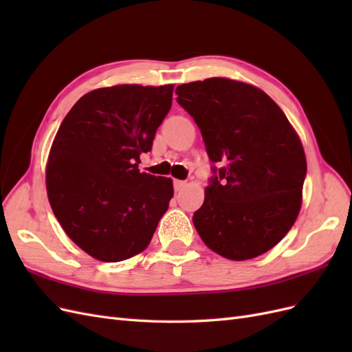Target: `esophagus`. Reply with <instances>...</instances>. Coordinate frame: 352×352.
Listing matches in <instances>:
<instances>
[{
    "instance_id": "esophagus-1",
    "label": "esophagus",
    "mask_w": 352,
    "mask_h": 352,
    "mask_svg": "<svg viewBox=\"0 0 352 352\" xmlns=\"http://www.w3.org/2000/svg\"><path fill=\"white\" fill-rule=\"evenodd\" d=\"M173 185H175V190L177 192V190H182L186 186V182H184V180H175Z\"/></svg>"
}]
</instances>
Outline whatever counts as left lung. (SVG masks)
Here are the masks:
<instances>
[{
  "mask_svg": "<svg viewBox=\"0 0 352 352\" xmlns=\"http://www.w3.org/2000/svg\"><path fill=\"white\" fill-rule=\"evenodd\" d=\"M212 167L194 226L210 250L250 260L272 250L298 217L307 160L285 113L252 85L210 78L176 88Z\"/></svg>",
  "mask_w": 352,
  "mask_h": 352,
  "instance_id": "obj_1",
  "label": "left lung"
}]
</instances>
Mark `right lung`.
Segmentation results:
<instances>
[{
	"instance_id": "1",
	"label": "right lung",
	"mask_w": 352,
	"mask_h": 352,
	"mask_svg": "<svg viewBox=\"0 0 352 352\" xmlns=\"http://www.w3.org/2000/svg\"><path fill=\"white\" fill-rule=\"evenodd\" d=\"M173 85H116L85 94L61 122L47 164V192L67 236L91 257L142 252L173 197L170 177L141 173Z\"/></svg>"
}]
</instances>
